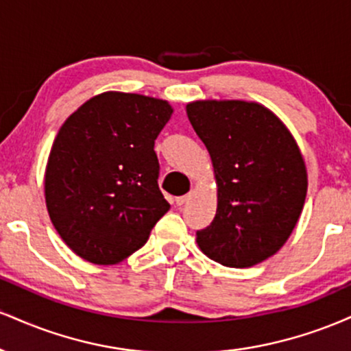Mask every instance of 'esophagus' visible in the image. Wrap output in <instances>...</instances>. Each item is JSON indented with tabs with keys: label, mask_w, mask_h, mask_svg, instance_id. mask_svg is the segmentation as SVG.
<instances>
[{
	"label": "esophagus",
	"mask_w": 351,
	"mask_h": 351,
	"mask_svg": "<svg viewBox=\"0 0 351 351\" xmlns=\"http://www.w3.org/2000/svg\"><path fill=\"white\" fill-rule=\"evenodd\" d=\"M189 198H191V193H188V195H183V196H178V198H175L176 206H183V204L186 203Z\"/></svg>",
	"instance_id": "34e87169"
}]
</instances>
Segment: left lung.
<instances>
[{
  "label": "left lung",
  "mask_w": 351,
  "mask_h": 351,
  "mask_svg": "<svg viewBox=\"0 0 351 351\" xmlns=\"http://www.w3.org/2000/svg\"><path fill=\"white\" fill-rule=\"evenodd\" d=\"M215 168L217 209L196 243L226 267H251L292 234L307 195V170L279 117L256 102L196 100L186 106Z\"/></svg>",
  "instance_id": "1"
}]
</instances>
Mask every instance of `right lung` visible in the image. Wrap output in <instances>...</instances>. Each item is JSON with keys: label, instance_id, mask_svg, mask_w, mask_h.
Wrapping results in <instances>:
<instances>
[{"label": "right lung", "instance_id": "right-lung-1", "mask_svg": "<svg viewBox=\"0 0 351 351\" xmlns=\"http://www.w3.org/2000/svg\"><path fill=\"white\" fill-rule=\"evenodd\" d=\"M171 114L167 100L104 92L62 123L44 193L56 231L82 259L100 265L127 259L170 209L153 147Z\"/></svg>", "mask_w": 351, "mask_h": 351}]
</instances>
